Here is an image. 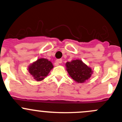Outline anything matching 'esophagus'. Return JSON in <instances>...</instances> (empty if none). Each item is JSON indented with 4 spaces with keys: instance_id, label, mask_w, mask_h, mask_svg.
I'll return each mask as SVG.
<instances>
[{
    "instance_id": "1",
    "label": "esophagus",
    "mask_w": 122,
    "mask_h": 122,
    "mask_svg": "<svg viewBox=\"0 0 122 122\" xmlns=\"http://www.w3.org/2000/svg\"><path fill=\"white\" fill-rule=\"evenodd\" d=\"M62 60L61 59H58V60H56V63H57V64H59L62 63Z\"/></svg>"
}]
</instances>
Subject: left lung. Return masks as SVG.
Wrapping results in <instances>:
<instances>
[{
  "label": "left lung",
  "mask_w": 122,
  "mask_h": 122,
  "mask_svg": "<svg viewBox=\"0 0 122 122\" xmlns=\"http://www.w3.org/2000/svg\"><path fill=\"white\" fill-rule=\"evenodd\" d=\"M66 70L70 76L78 83H84L92 76L93 70L81 60H72L66 64Z\"/></svg>",
  "instance_id": "8db88e82"
}]
</instances>
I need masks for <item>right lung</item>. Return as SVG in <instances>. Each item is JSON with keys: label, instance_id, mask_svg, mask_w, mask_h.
Returning a JSON list of instances; mask_svg holds the SVG:
<instances>
[{"label": "right lung", "instance_id": "add662e5", "mask_svg": "<svg viewBox=\"0 0 122 122\" xmlns=\"http://www.w3.org/2000/svg\"><path fill=\"white\" fill-rule=\"evenodd\" d=\"M53 68L54 66L50 61L46 58H39L30 64L28 70L36 81H40L48 75Z\"/></svg>", "mask_w": 122, "mask_h": 122}]
</instances>
